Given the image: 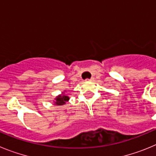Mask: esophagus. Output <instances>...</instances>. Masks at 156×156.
Segmentation results:
<instances>
[{"mask_svg": "<svg viewBox=\"0 0 156 156\" xmlns=\"http://www.w3.org/2000/svg\"><path fill=\"white\" fill-rule=\"evenodd\" d=\"M94 80V77H91L90 79H87L86 80H87V81H93Z\"/></svg>", "mask_w": 156, "mask_h": 156, "instance_id": "1", "label": "esophagus"}]
</instances>
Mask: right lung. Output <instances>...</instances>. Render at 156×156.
Here are the masks:
<instances>
[{"label": "right lung", "mask_w": 156, "mask_h": 156, "mask_svg": "<svg viewBox=\"0 0 156 156\" xmlns=\"http://www.w3.org/2000/svg\"><path fill=\"white\" fill-rule=\"evenodd\" d=\"M69 100V98L68 96H66L64 92H63L62 94H59L58 96L55 98V105H62L66 104V101H68Z\"/></svg>", "instance_id": "obj_1"}]
</instances>
